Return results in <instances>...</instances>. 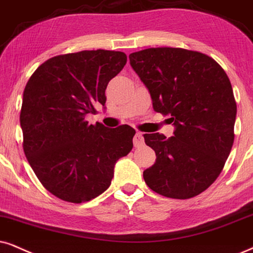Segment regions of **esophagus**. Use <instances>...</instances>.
Returning a JSON list of instances; mask_svg holds the SVG:
<instances>
[{
	"instance_id": "1",
	"label": "esophagus",
	"mask_w": 253,
	"mask_h": 253,
	"mask_svg": "<svg viewBox=\"0 0 253 253\" xmlns=\"http://www.w3.org/2000/svg\"><path fill=\"white\" fill-rule=\"evenodd\" d=\"M143 142H145V140H143L142 133H141V132H136L135 136H134V139H133L134 146H135V147H140V146L143 145Z\"/></svg>"
}]
</instances>
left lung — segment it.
<instances>
[{
  "mask_svg": "<svg viewBox=\"0 0 253 253\" xmlns=\"http://www.w3.org/2000/svg\"><path fill=\"white\" fill-rule=\"evenodd\" d=\"M129 62L154 110L176 127L170 137L143 134L156 154L145 182L169 198L197 196L219 176L235 140L237 105L228 75L206 53L181 47H149L130 53Z\"/></svg>",
  "mask_w": 253,
  "mask_h": 253,
  "instance_id": "1",
  "label": "left lung"
}]
</instances>
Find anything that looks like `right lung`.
I'll list each match as a JSON object with an SVG mask.
<instances>
[{"instance_id":"obj_1","label":"right lung","mask_w":253,"mask_h":253,"mask_svg":"<svg viewBox=\"0 0 253 253\" xmlns=\"http://www.w3.org/2000/svg\"><path fill=\"white\" fill-rule=\"evenodd\" d=\"M126 53L84 50L47 59L23 92L20 123L23 150L43 187L60 200L83 203L110 187L116 162L133 148L128 125H89L86 114L105 105L108 82Z\"/></svg>"}]
</instances>
